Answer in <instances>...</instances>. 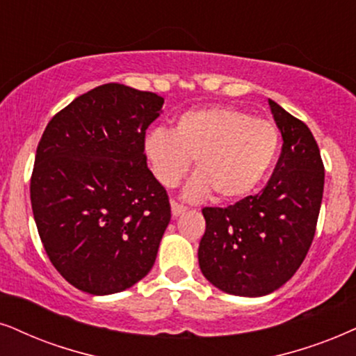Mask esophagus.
<instances>
[{
    "instance_id": "esophagus-1",
    "label": "esophagus",
    "mask_w": 356,
    "mask_h": 356,
    "mask_svg": "<svg viewBox=\"0 0 356 356\" xmlns=\"http://www.w3.org/2000/svg\"><path fill=\"white\" fill-rule=\"evenodd\" d=\"M170 211H172V217H179V215L186 211V207L179 205L177 202H170Z\"/></svg>"
}]
</instances>
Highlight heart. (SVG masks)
<instances>
[{"label":"heart","mask_w":356,"mask_h":356,"mask_svg":"<svg viewBox=\"0 0 356 356\" xmlns=\"http://www.w3.org/2000/svg\"><path fill=\"white\" fill-rule=\"evenodd\" d=\"M277 147L279 133L271 121L232 106L188 110L172 131L154 128L143 141L151 172L164 187L177 186L195 159V175L184 191L188 200L210 192L218 200L248 195L268 174Z\"/></svg>","instance_id":"obj_1"}]
</instances>
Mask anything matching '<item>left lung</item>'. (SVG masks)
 Returning <instances> with one entry per match:
<instances>
[{"mask_svg":"<svg viewBox=\"0 0 356 356\" xmlns=\"http://www.w3.org/2000/svg\"><path fill=\"white\" fill-rule=\"evenodd\" d=\"M282 136L276 169L256 195L227 209L205 207L200 271L220 291L271 294L294 276L312 245L323 193L321 151L307 124L269 100Z\"/></svg>","mask_w":356,"mask_h":356,"instance_id":"obj_1","label":"left lung"}]
</instances>
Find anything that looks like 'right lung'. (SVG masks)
Here are the masks:
<instances>
[{"mask_svg":"<svg viewBox=\"0 0 356 356\" xmlns=\"http://www.w3.org/2000/svg\"><path fill=\"white\" fill-rule=\"evenodd\" d=\"M164 98L105 83L75 98L40 138L31 205L54 268L93 296L121 292L154 264L170 222L143 141Z\"/></svg>","mask_w":356,"mask_h":356,"instance_id":"right-lung-1","label":"right lung"}]
</instances>
